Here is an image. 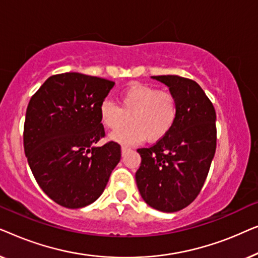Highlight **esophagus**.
Here are the masks:
<instances>
[{"mask_svg":"<svg viewBox=\"0 0 258 258\" xmlns=\"http://www.w3.org/2000/svg\"><path fill=\"white\" fill-rule=\"evenodd\" d=\"M130 150V148L129 147H126V146H122V148H121V151H122V155H124L126 151H129Z\"/></svg>","mask_w":258,"mask_h":258,"instance_id":"34e87169","label":"esophagus"}]
</instances>
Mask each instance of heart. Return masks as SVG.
I'll use <instances>...</instances> for the list:
<instances>
[{
    "instance_id": "b5f03b06",
    "label": "heart",
    "mask_w": 258,
    "mask_h": 258,
    "mask_svg": "<svg viewBox=\"0 0 258 258\" xmlns=\"http://www.w3.org/2000/svg\"><path fill=\"white\" fill-rule=\"evenodd\" d=\"M119 107L104 100L98 108L104 128L119 130L132 121V126L114 133L110 139L119 143H137L147 137L157 142L169 135L178 118V101L170 91L142 83H132L119 94Z\"/></svg>"
}]
</instances>
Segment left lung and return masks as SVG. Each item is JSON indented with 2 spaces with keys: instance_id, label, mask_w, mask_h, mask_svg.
Listing matches in <instances>:
<instances>
[{
  "instance_id": "left-lung-1",
  "label": "left lung",
  "mask_w": 258,
  "mask_h": 258,
  "mask_svg": "<svg viewBox=\"0 0 258 258\" xmlns=\"http://www.w3.org/2000/svg\"><path fill=\"white\" fill-rule=\"evenodd\" d=\"M169 87L178 101V118L170 134L137 149L135 178L148 206L163 213L188 207L206 182L216 151V112L195 81L177 75L151 76Z\"/></svg>"
}]
</instances>
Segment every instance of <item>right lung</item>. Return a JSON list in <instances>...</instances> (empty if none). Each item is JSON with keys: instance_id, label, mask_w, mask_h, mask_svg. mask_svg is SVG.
I'll return each mask as SVG.
<instances>
[{"instance_id": "obj_1", "label": "right lung", "mask_w": 258, "mask_h": 258, "mask_svg": "<svg viewBox=\"0 0 258 258\" xmlns=\"http://www.w3.org/2000/svg\"><path fill=\"white\" fill-rule=\"evenodd\" d=\"M115 82L80 73L52 75L33 95L23 146L41 189L59 206L79 209L102 195L121 160V147H95L104 128L100 104Z\"/></svg>"}]
</instances>
